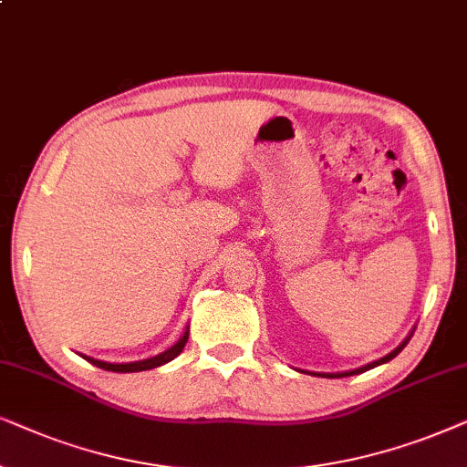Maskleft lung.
<instances>
[{"label": "left lung", "instance_id": "1", "mask_svg": "<svg viewBox=\"0 0 467 467\" xmlns=\"http://www.w3.org/2000/svg\"><path fill=\"white\" fill-rule=\"evenodd\" d=\"M410 337H412V333H410ZM410 337H406V341H401L400 346L395 348L393 352H389L387 357H382L380 360H374V363H369V365H365V368H358V369H354V371H344V374H314V376H322V378H346V376H354V374H363V371H368V369H371V368H376V365H382V363H389L390 358H395L397 354H400L403 348H406V344L410 341Z\"/></svg>", "mask_w": 467, "mask_h": 467}]
</instances>
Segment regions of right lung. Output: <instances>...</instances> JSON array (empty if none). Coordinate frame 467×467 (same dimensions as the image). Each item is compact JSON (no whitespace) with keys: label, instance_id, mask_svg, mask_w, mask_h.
Segmentation results:
<instances>
[{"label":"right lung","instance_id":"right-lung-1","mask_svg":"<svg viewBox=\"0 0 467 467\" xmlns=\"http://www.w3.org/2000/svg\"><path fill=\"white\" fill-rule=\"evenodd\" d=\"M188 335H190V331H185L183 337L179 339L175 346L169 348V350H166V352L158 354V357L145 358V360H136V363H107V360H98V358H89V357H85V358L89 360L91 365H96V368H99V369L117 371V374H130V371H147V369L160 368V365L169 363V360L179 357V354H182V350H183V346L188 344Z\"/></svg>","mask_w":467,"mask_h":467}]
</instances>
